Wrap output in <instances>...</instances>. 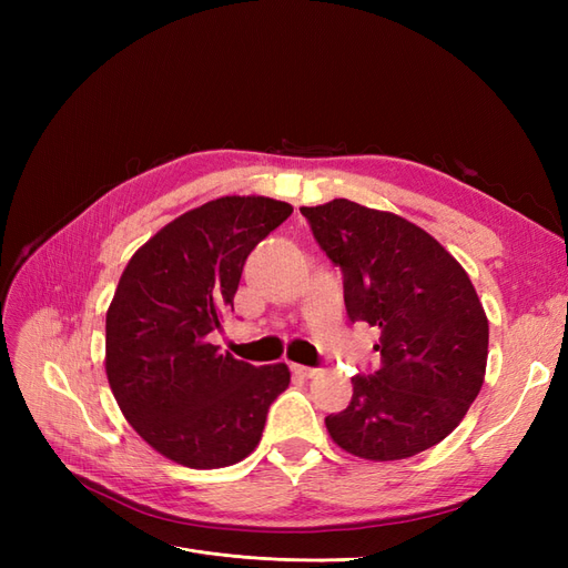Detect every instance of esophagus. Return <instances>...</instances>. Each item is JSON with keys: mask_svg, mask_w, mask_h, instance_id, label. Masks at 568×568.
I'll return each instance as SVG.
<instances>
[{"mask_svg": "<svg viewBox=\"0 0 568 568\" xmlns=\"http://www.w3.org/2000/svg\"><path fill=\"white\" fill-rule=\"evenodd\" d=\"M291 372L298 374V376H305V379H313V376H317V367H305V365H291Z\"/></svg>", "mask_w": 568, "mask_h": 568, "instance_id": "obj_1", "label": "esophagus"}]
</instances>
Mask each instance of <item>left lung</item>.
<instances>
[{
    "instance_id": "obj_1",
    "label": "left lung",
    "mask_w": 568,
    "mask_h": 568,
    "mask_svg": "<svg viewBox=\"0 0 568 568\" xmlns=\"http://www.w3.org/2000/svg\"><path fill=\"white\" fill-rule=\"evenodd\" d=\"M343 272L351 322L379 329L382 367L353 376L348 407L326 428L338 448L374 462L428 450L484 386L488 320L469 274L405 217L334 199L301 209Z\"/></svg>"
}]
</instances>
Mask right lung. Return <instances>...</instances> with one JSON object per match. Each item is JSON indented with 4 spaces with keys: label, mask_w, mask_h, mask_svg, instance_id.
I'll return each instance as SVG.
<instances>
[{
    "label": "right lung",
    "mask_w": 568,
    "mask_h": 568,
    "mask_svg": "<svg viewBox=\"0 0 568 568\" xmlns=\"http://www.w3.org/2000/svg\"><path fill=\"white\" fill-rule=\"evenodd\" d=\"M294 213L265 196H222L136 251L106 313V374L125 419L153 450L220 469L261 443L291 374L220 353L209 336L234 311L248 253Z\"/></svg>",
    "instance_id": "obj_1"
}]
</instances>
